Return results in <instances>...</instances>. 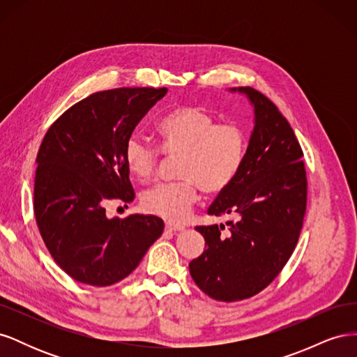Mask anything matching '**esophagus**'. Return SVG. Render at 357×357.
Listing matches in <instances>:
<instances>
[{"label": "esophagus", "instance_id": "obj_1", "mask_svg": "<svg viewBox=\"0 0 357 357\" xmlns=\"http://www.w3.org/2000/svg\"><path fill=\"white\" fill-rule=\"evenodd\" d=\"M165 229L169 231V232H180V231H185V226L183 225H178V223H171V222H167L165 223Z\"/></svg>", "mask_w": 357, "mask_h": 357}]
</instances>
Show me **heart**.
<instances>
[{
    "label": "heart",
    "mask_w": 357,
    "mask_h": 357,
    "mask_svg": "<svg viewBox=\"0 0 357 357\" xmlns=\"http://www.w3.org/2000/svg\"><path fill=\"white\" fill-rule=\"evenodd\" d=\"M160 150L180 155L174 183H160L144 192L143 207L160 218L180 222L188 218L198 201L199 188L205 193H219L238 174L245 158V135L238 126L218 123L195 105H180L156 123ZM125 162L138 180L155 174L159 152L144 138L134 134L126 139Z\"/></svg>",
    "instance_id": "1"
}]
</instances>
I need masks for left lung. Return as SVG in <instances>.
I'll use <instances>...</instances> for the list:
<instances>
[{
	"label": "left lung",
	"mask_w": 357,
	"mask_h": 357,
	"mask_svg": "<svg viewBox=\"0 0 357 357\" xmlns=\"http://www.w3.org/2000/svg\"><path fill=\"white\" fill-rule=\"evenodd\" d=\"M253 109V129L238 174L208 208L231 215L225 226H197L205 248L189 273L205 295L232 302L264 290L294 253L304 222L307 177L286 117L253 88H231Z\"/></svg>",
	"instance_id": "8db88e82"
}]
</instances>
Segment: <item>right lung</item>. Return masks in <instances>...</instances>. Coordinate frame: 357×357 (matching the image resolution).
Wrapping results in <instances>:
<instances>
[{"label": "right lung", "mask_w": 357, "mask_h": 357, "mask_svg": "<svg viewBox=\"0 0 357 357\" xmlns=\"http://www.w3.org/2000/svg\"><path fill=\"white\" fill-rule=\"evenodd\" d=\"M167 88L96 92L50 126L37 155L34 213L55 262L75 282L110 286L131 274L164 231L152 214L109 219L110 199L131 202L126 139Z\"/></svg>", "instance_id": "add662e5"}]
</instances>
